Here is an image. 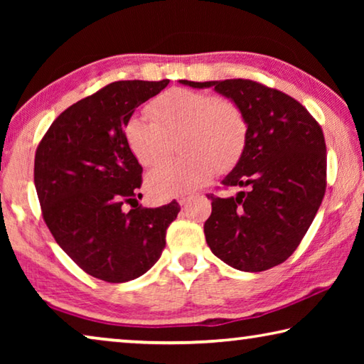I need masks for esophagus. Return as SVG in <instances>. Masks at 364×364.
I'll return each mask as SVG.
<instances>
[{"label": "esophagus", "mask_w": 364, "mask_h": 364, "mask_svg": "<svg viewBox=\"0 0 364 364\" xmlns=\"http://www.w3.org/2000/svg\"><path fill=\"white\" fill-rule=\"evenodd\" d=\"M191 199H193V196H181V197H178V204L186 205Z\"/></svg>", "instance_id": "obj_1"}]
</instances>
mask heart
I'll list each match as a JSON object with an SVG mask.
<instances>
[{
  "label": "heart",
  "mask_w": 364,
  "mask_h": 364,
  "mask_svg": "<svg viewBox=\"0 0 364 364\" xmlns=\"http://www.w3.org/2000/svg\"><path fill=\"white\" fill-rule=\"evenodd\" d=\"M149 117L133 115L123 128L125 141L141 165L162 156L168 136L178 138L184 156L164 159L146 175V186L159 199L183 196L241 160L249 123L236 102L205 91L175 88L149 104Z\"/></svg>",
  "instance_id": "obj_1"
}]
</instances>
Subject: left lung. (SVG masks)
Returning <instances> with one entry per match:
<instances>
[{"mask_svg":"<svg viewBox=\"0 0 364 364\" xmlns=\"http://www.w3.org/2000/svg\"><path fill=\"white\" fill-rule=\"evenodd\" d=\"M237 104L249 123L247 146L221 184L242 188L212 199L205 241L230 267L264 271L286 262L315 220L326 193V143L313 115L279 90L244 78L188 82Z\"/></svg>","mask_w":364,"mask_h":364,"instance_id":"1","label":"left lung"}]
</instances>
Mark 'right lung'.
<instances>
[{"label":"right lung","mask_w":364,"mask_h":364,"mask_svg":"<svg viewBox=\"0 0 364 364\" xmlns=\"http://www.w3.org/2000/svg\"><path fill=\"white\" fill-rule=\"evenodd\" d=\"M170 80H122L72 104L40 141L33 180L43 220L53 237L85 273L127 282L154 267L178 202L138 205L143 167L123 128L134 109ZM125 203L130 213L122 210Z\"/></svg>","instance_id":"obj_1"}]
</instances>
